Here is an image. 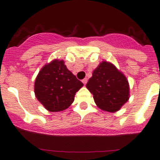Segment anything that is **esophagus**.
<instances>
[{
	"instance_id": "obj_1",
	"label": "esophagus",
	"mask_w": 160,
	"mask_h": 160,
	"mask_svg": "<svg viewBox=\"0 0 160 160\" xmlns=\"http://www.w3.org/2000/svg\"><path fill=\"white\" fill-rule=\"evenodd\" d=\"M82 83L84 85H86L87 83V78H85L84 79H82Z\"/></svg>"
}]
</instances>
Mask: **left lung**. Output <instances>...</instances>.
I'll return each instance as SVG.
<instances>
[{"label": "left lung", "mask_w": 160, "mask_h": 160, "mask_svg": "<svg viewBox=\"0 0 160 160\" xmlns=\"http://www.w3.org/2000/svg\"><path fill=\"white\" fill-rule=\"evenodd\" d=\"M87 88L93 94L98 107L108 112L118 111L130 98L126 76L107 61H103L93 71Z\"/></svg>", "instance_id": "8db88e82"}]
</instances>
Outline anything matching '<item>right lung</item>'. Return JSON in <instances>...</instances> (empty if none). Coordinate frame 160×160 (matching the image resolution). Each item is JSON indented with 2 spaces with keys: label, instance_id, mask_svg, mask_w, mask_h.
<instances>
[{
  "label": "right lung",
  "instance_id": "obj_1",
  "mask_svg": "<svg viewBox=\"0 0 160 160\" xmlns=\"http://www.w3.org/2000/svg\"><path fill=\"white\" fill-rule=\"evenodd\" d=\"M82 87L83 83L68 70L64 61L54 59L38 73L34 93L46 110L58 112L71 105L76 92Z\"/></svg>",
  "mask_w": 160,
  "mask_h": 160
}]
</instances>
